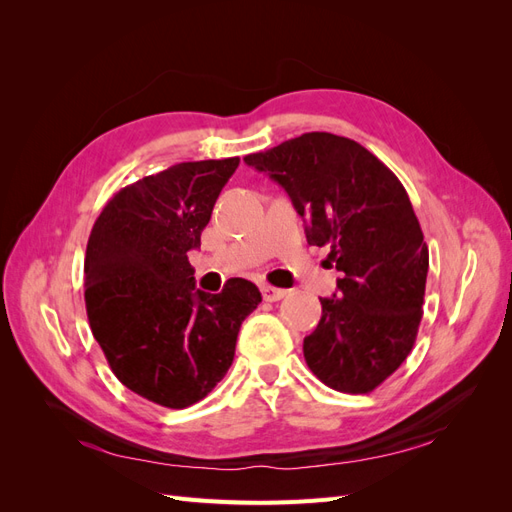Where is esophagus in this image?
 <instances>
[{
	"label": "esophagus",
	"instance_id": "1",
	"mask_svg": "<svg viewBox=\"0 0 512 512\" xmlns=\"http://www.w3.org/2000/svg\"><path fill=\"white\" fill-rule=\"evenodd\" d=\"M260 292H262V299L269 301V303L280 301V299H284L286 294H288L284 288H275V286H269V284L262 286V288H260Z\"/></svg>",
	"mask_w": 512,
	"mask_h": 512
}]
</instances>
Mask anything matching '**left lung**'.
Wrapping results in <instances>:
<instances>
[{
    "label": "left lung",
    "instance_id": "1",
    "mask_svg": "<svg viewBox=\"0 0 512 512\" xmlns=\"http://www.w3.org/2000/svg\"><path fill=\"white\" fill-rule=\"evenodd\" d=\"M243 162L282 185L307 218V243L327 245L344 273L303 339L307 367L335 391H374L406 361L423 318L429 250L406 188L374 153L329 132Z\"/></svg>",
    "mask_w": 512,
    "mask_h": 512
}]
</instances>
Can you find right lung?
Segmentation results:
<instances>
[{
  "label": "right lung",
  "instance_id": "add662e5",
  "mask_svg": "<svg viewBox=\"0 0 512 512\" xmlns=\"http://www.w3.org/2000/svg\"><path fill=\"white\" fill-rule=\"evenodd\" d=\"M237 166L181 162L138 179L108 200L87 241L91 333L119 382L164 408L213 391L235 359L241 322L262 301L243 277L218 294L198 290L188 260Z\"/></svg>",
  "mask_w": 512,
  "mask_h": 512
}]
</instances>
